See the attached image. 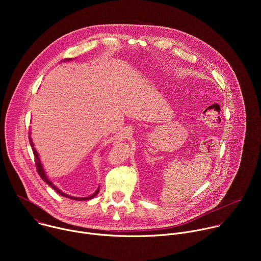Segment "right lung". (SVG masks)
Wrapping results in <instances>:
<instances>
[{
    "label": "right lung",
    "instance_id": "add662e5",
    "mask_svg": "<svg viewBox=\"0 0 261 261\" xmlns=\"http://www.w3.org/2000/svg\"><path fill=\"white\" fill-rule=\"evenodd\" d=\"M65 61H71V59H66V60H64V62H65ZM29 141H30V144H31V146H32V150H33V153H34V156H35V164H36L37 171H38V173H39V175L41 176V178H42L47 185H49L51 188H54L57 193H59V194L62 195V196L67 197V198L74 199V200H81V201H82V200H89V199H92V198H94V197L98 194L99 188L95 191V193H93L91 196H88V197H73V196H70V195H68V194H66V193H64V192H62L60 189H58V188L56 187V186L48 179V177L46 176L45 171H44V169H43V166H42V164H41V161H40V159H39V155H38V153H37L36 148L34 147V143H33V141H32L31 136H29Z\"/></svg>",
    "mask_w": 261,
    "mask_h": 261
}]
</instances>
